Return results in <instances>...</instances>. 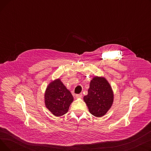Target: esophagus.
I'll use <instances>...</instances> for the list:
<instances>
[{"label":"esophagus","mask_w":151,"mask_h":151,"mask_svg":"<svg viewBox=\"0 0 151 151\" xmlns=\"http://www.w3.org/2000/svg\"><path fill=\"white\" fill-rule=\"evenodd\" d=\"M82 96H83V94L82 93H80V94H76V98H81L82 97Z\"/></svg>","instance_id":"34e87169"}]
</instances>
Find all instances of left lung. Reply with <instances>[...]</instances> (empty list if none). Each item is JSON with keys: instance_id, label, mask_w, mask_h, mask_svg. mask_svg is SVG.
<instances>
[{"instance_id": "8db88e82", "label": "left lung", "mask_w": 151, "mask_h": 151, "mask_svg": "<svg viewBox=\"0 0 151 151\" xmlns=\"http://www.w3.org/2000/svg\"><path fill=\"white\" fill-rule=\"evenodd\" d=\"M83 99L90 113L100 117L111 107L114 94L111 87L105 78L96 76L91 81L88 93Z\"/></svg>"}]
</instances>
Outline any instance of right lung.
Segmentation results:
<instances>
[{"mask_svg": "<svg viewBox=\"0 0 151 151\" xmlns=\"http://www.w3.org/2000/svg\"><path fill=\"white\" fill-rule=\"evenodd\" d=\"M73 101V96L59 79L47 86L45 94V105L55 116L66 114Z\"/></svg>", "mask_w": 151, "mask_h": 151, "instance_id": "right-lung-1", "label": "right lung"}]
</instances>
